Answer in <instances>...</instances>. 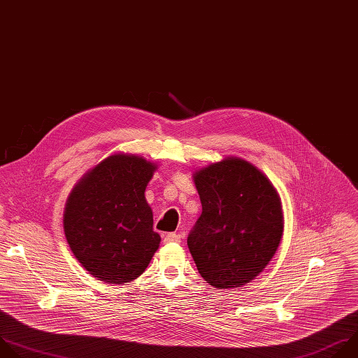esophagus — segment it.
<instances>
[{"instance_id": "1", "label": "esophagus", "mask_w": 358, "mask_h": 358, "mask_svg": "<svg viewBox=\"0 0 358 358\" xmlns=\"http://www.w3.org/2000/svg\"><path fill=\"white\" fill-rule=\"evenodd\" d=\"M165 243H180V234L176 233H169L164 237Z\"/></svg>"}]
</instances>
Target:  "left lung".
Wrapping results in <instances>:
<instances>
[{
  "instance_id": "left-lung-1",
  "label": "left lung",
  "mask_w": 358,
  "mask_h": 358,
  "mask_svg": "<svg viewBox=\"0 0 358 358\" xmlns=\"http://www.w3.org/2000/svg\"><path fill=\"white\" fill-rule=\"evenodd\" d=\"M193 182L201 214L187 247L197 271L214 288H241L264 271L280 244V197L257 166L237 157L194 171Z\"/></svg>"
}]
</instances>
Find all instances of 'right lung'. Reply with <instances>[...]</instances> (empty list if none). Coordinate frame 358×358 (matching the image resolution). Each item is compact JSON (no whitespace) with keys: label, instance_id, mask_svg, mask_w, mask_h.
I'll list each match as a JSON object with an SVG mask.
<instances>
[{"label":"right lung","instance_id":"add662e5","mask_svg":"<svg viewBox=\"0 0 358 358\" xmlns=\"http://www.w3.org/2000/svg\"><path fill=\"white\" fill-rule=\"evenodd\" d=\"M158 165L134 154H111L71 189L63 213L67 244L94 278L122 285L136 279L159 248L145 189Z\"/></svg>","mask_w":358,"mask_h":358}]
</instances>
